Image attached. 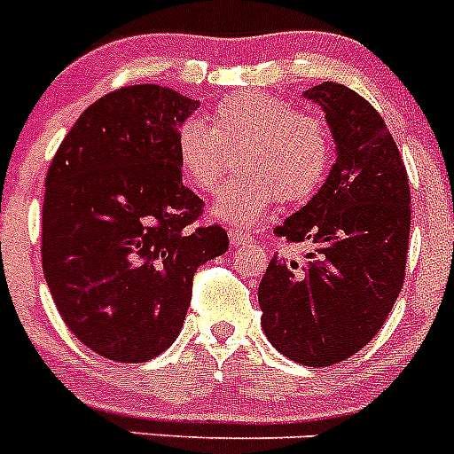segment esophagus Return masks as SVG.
Returning a JSON list of instances; mask_svg holds the SVG:
<instances>
[{
  "label": "esophagus",
  "mask_w": 454,
  "mask_h": 454,
  "mask_svg": "<svg viewBox=\"0 0 454 454\" xmlns=\"http://www.w3.org/2000/svg\"><path fill=\"white\" fill-rule=\"evenodd\" d=\"M230 240H231V246L234 247H243V246H250L252 236L246 234V231H240V230H230Z\"/></svg>",
  "instance_id": "34e87169"
}]
</instances>
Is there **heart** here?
<instances>
[{"label": "heart", "instance_id": "1", "mask_svg": "<svg viewBox=\"0 0 454 454\" xmlns=\"http://www.w3.org/2000/svg\"><path fill=\"white\" fill-rule=\"evenodd\" d=\"M214 127L186 118L177 129V161L188 186L200 195L218 191L239 152L236 170L214 207V215L252 227L277 198L304 202L323 186L334 156L327 120L300 111L268 92H234L211 114Z\"/></svg>", "mask_w": 454, "mask_h": 454}]
</instances>
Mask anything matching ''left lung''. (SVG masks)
<instances>
[{
  "label": "left lung",
  "instance_id": "1",
  "mask_svg": "<svg viewBox=\"0 0 454 454\" xmlns=\"http://www.w3.org/2000/svg\"><path fill=\"white\" fill-rule=\"evenodd\" d=\"M304 98L323 106L339 156L307 207L275 227L288 243L316 247L304 262L272 256L259 307L277 350L323 368L362 350L387 323L407 270L411 191L398 145L368 99L334 82Z\"/></svg>",
  "mask_w": 454,
  "mask_h": 454
}]
</instances>
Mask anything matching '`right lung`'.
I'll list each match as a JSON object with an SVG mask.
<instances>
[{"instance_id":"right-lung-1","label":"right lung","mask_w":454,"mask_h":454,"mask_svg":"<svg viewBox=\"0 0 454 454\" xmlns=\"http://www.w3.org/2000/svg\"><path fill=\"white\" fill-rule=\"evenodd\" d=\"M200 106L170 88L108 92L74 122L45 177L43 272L67 330L104 359L143 364L175 343L192 275L230 250L184 186L179 124Z\"/></svg>"}]
</instances>
